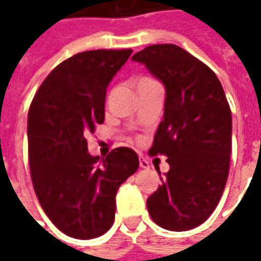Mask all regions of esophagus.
<instances>
[{
	"label": "esophagus",
	"instance_id": "1",
	"mask_svg": "<svg viewBox=\"0 0 261 261\" xmlns=\"http://www.w3.org/2000/svg\"><path fill=\"white\" fill-rule=\"evenodd\" d=\"M139 167H141V168H148V167H149V163L146 161V158L139 156Z\"/></svg>",
	"mask_w": 261,
	"mask_h": 261
}]
</instances>
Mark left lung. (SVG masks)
Returning <instances> with one entry per match:
<instances>
[{
  "label": "left lung",
  "instance_id": "8db88e82",
  "mask_svg": "<svg viewBox=\"0 0 261 261\" xmlns=\"http://www.w3.org/2000/svg\"><path fill=\"white\" fill-rule=\"evenodd\" d=\"M166 86L164 119L149 155H166L170 170L148 197L156 225L187 231L215 211L229 171L232 117L215 72L177 45H151L132 56Z\"/></svg>",
  "mask_w": 261,
  "mask_h": 261
}]
</instances>
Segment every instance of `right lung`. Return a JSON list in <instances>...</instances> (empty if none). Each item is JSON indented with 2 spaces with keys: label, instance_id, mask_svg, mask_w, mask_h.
Instances as JSON below:
<instances>
[{
  "label": "right lung",
  "instance_id": "add662e5",
  "mask_svg": "<svg viewBox=\"0 0 261 261\" xmlns=\"http://www.w3.org/2000/svg\"><path fill=\"white\" fill-rule=\"evenodd\" d=\"M132 49H97L61 62L39 87L29 109V163L35 193L54 225L90 240L115 221L116 193L135 173L134 149L106 158L88 154L86 135L105 122L106 90Z\"/></svg>",
  "mask_w": 261,
  "mask_h": 261
}]
</instances>
